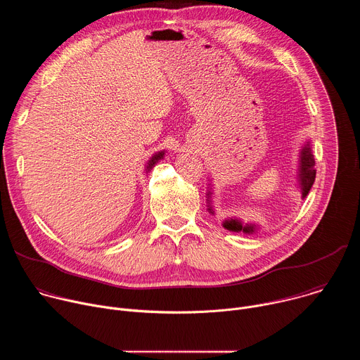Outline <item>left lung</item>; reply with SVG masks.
I'll return each mask as SVG.
<instances>
[{"label": "left lung", "mask_w": 360, "mask_h": 360, "mask_svg": "<svg viewBox=\"0 0 360 360\" xmlns=\"http://www.w3.org/2000/svg\"><path fill=\"white\" fill-rule=\"evenodd\" d=\"M315 165V160L311 152L309 146H304L300 152V189H302V196L304 198L307 193H309L314 182H315V176H316V169L314 168ZM224 226L229 231H235V232H245V233H250L253 232V226L246 225L242 226V224L238 219H231L226 221L224 224Z\"/></svg>", "instance_id": "8db88e82"}]
</instances>
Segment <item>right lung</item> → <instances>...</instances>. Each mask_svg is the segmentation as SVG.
I'll return each mask as SVG.
<instances>
[{"mask_svg":"<svg viewBox=\"0 0 360 360\" xmlns=\"http://www.w3.org/2000/svg\"><path fill=\"white\" fill-rule=\"evenodd\" d=\"M162 155H164V152H160V153H157V155L150 160V162H149V167H152V165L155 164V162H157L160 158H162ZM149 167H148V168H149Z\"/></svg>","mask_w":360,"mask_h":360,"instance_id":"obj_1","label":"right lung"}]
</instances>
